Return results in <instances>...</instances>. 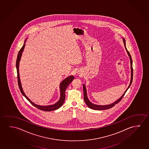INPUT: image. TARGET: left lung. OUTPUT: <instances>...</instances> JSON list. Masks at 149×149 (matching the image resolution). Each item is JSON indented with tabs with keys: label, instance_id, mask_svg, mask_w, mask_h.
I'll use <instances>...</instances> for the list:
<instances>
[{
	"label": "left lung",
	"instance_id": "8db88e82",
	"mask_svg": "<svg viewBox=\"0 0 149 149\" xmlns=\"http://www.w3.org/2000/svg\"><path fill=\"white\" fill-rule=\"evenodd\" d=\"M123 41L124 45V47L126 49V52L128 54V56L130 57V62H131V81H130V85L128 86V87H127V88L126 89L125 91L124 92L123 94H122L120 98L118 100H117V101H115L113 103H111L109 105H96V104H94L93 103H91L90 101H89V100L88 97L87 96V89H86V85L85 84H83V90H84V101L86 105H87L90 108H91L92 109H93V110H106V109H108L109 108H112V107H113L114 106L117 104L118 103H119L120 101L123 98L124 95L125 93H126V92L127 91V90L128 89V88H130V87L131 86L132 83V81H133V61H132V57H131V55H130V53L128 52V50L127 49V48L126 47V45H125V41L124 39L123 38Z\"/></svg>",
	"mask_w": 149,
	"mask_h": 149
}]
</instances>
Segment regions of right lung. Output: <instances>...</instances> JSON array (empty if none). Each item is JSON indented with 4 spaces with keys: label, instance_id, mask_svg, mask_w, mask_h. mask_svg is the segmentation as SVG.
Masks as SVG:
<instances>
[{
    "label": "right lung",
    "instance_id": "1",
    "mask_svg": "<svg viewBox=\"0 0 149 149\" xmlns=\"http://www.w3.org/2000/svg\"><path fill=\"white\" fill-rule=\"evenodd\" d=\"M27 40V39H26L25 42L24 43L23 46L21 48V49L18 52L17 57L16 59V67L17 69V79H18V87L19 89L21 90V93H22L23 95L25 97L28 101L30 102L32 105L35 106L36 107L38 108L40 110H43L45 111H53V110H56L59 109L60 107L62 106L63 104L64 103V100H65V92L66 89V88L69 86V84L73 81L74 77L73 75H71L65 78L64 80H62L61 83H60V97L59 101H58L57 103H55L53 105L47 106H41L37 105L36 104L32 102V101L30 100V99L26 95L25 93L24 92L22 84H21V80H20V77H19V61L21 60V57L22 55L25 46V42Z\"/></svg>",
    "mask_w": 149,
    "mask_h": 149
}]
</instances>
